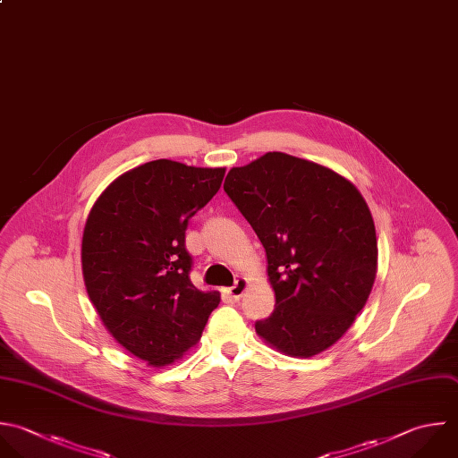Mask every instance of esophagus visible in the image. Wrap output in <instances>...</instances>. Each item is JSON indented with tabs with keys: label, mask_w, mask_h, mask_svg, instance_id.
Wrapping results in <instances>:
<instances>
[{
	"label": "esophagus",
	"mask_w": 458,
	"mask_h": 458,
	"mask_svg": "<svg viewBox=\"0 0 458 458\" xmlns=\"http://www.w3.org/2000/svg\"><path fill=\"white\" fill-rule=\"evenodd\" d=\"M247 286H249V281H247V279H243V277H240V279H236L234 286H231V288L227 290V293L231 295V299L238 301V299H240V297L245 293Z\"/></svg>",
	"instance_id": "obj_1"
}]
</instances>
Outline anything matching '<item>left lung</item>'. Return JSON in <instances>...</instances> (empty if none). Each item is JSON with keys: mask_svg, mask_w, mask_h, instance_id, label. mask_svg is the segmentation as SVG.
Instances as JSON below:
<instances>
[{"mask_svg": "<svg viewBox=\"0 0 458 458\" xmlns=\"http://www.w3.org/2000/svg\"><path fill=\"white\" fill-rule=\"evenodd\" d=\"M224 190L267 252L276 310L256 322L272 349L311 358L351 327L377 270L370 209L335 170L283 152L231 168Z\"/></svg>", "mask_w": 458, "mask_h": 458, "instance_id": "1", "label": "left lung"}]
</instances>
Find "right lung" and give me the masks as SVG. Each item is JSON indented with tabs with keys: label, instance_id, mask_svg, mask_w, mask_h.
Here are the masks:
<instances>
[{
	"label": "right lung",
	"instance_id": "obj_1",
	"mask_svg": "<svg viewBox=\"0 0 458 458\" xmlns=\"http://www.w3.org/2000/svg\"><path fill=\"white\" fill-rule=\"evenodd\" d=\"M225 168L157 159L114 179L82 234V274L104 326L152 367L197 345L220 293L190 281L188 220L220 190Z\"/></svg>",
	"mask_w": 458,
	"mask_h": 458
}]
</instances>
